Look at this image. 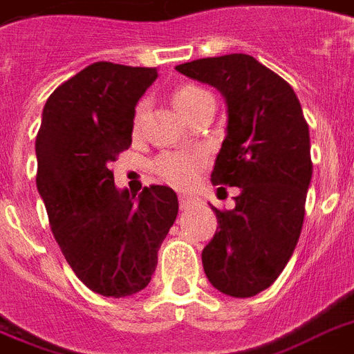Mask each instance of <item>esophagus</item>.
Returning <instances> with one entry per match:
<instances>
[{"mask_svg":"<svg viewBox=\"0 0 354 354\" xmlns=\"http://www.w3.org/2000/svg\"><path fill=\"white\" fill-rule=\"evenodd\" d=\"M202 202H200V198H196V196H187V194H182L180 196V207L182 209H191V207H196V205H200Z\"/></svg>","mask_w":354,"mask_h":354,"instance_id":"esophagus-1","label":"esophagus"}]
</instances>
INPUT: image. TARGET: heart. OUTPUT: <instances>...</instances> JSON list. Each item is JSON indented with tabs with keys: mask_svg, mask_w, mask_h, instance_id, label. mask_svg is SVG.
Returning a JSON list of instances; mask_svg holds the SVG:
<instances>
[{
	"mask_svg": "<svg viewBox=\"0 0 354 354\" xmlns=\"http://www.w3.org/2000/svg\"><path fill=\"white\" fill-rule=\"evenodd\" d=\"M209 99H213L209 91L198 84H191V82L182 84L172 93V101L176 108L189 119L193 118L194 112ZM145 108H147V101H139L133 110V130L136 132L143 121ZM204 163V150H180V152H165V154L158 156L154 161V169L167 183H171L174 187H189L196 180Z\"/></svg>",
	"mask_w": 354,
	"mask_h": 354,
	"instance_id": "obj_1",
	"label": "heart"
}]
</instances>
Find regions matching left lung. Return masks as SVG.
<instances>
[{"mask_svg":"<svg viewBox=\"0 0 354 354\" xmlns=\"http://www.w3.org/2000/svg\"><path fill=\"white\" fill-rule=\"evenodd\" d=\"M176 69L226 97L227 136L211 182L241 194L232 211L213 207L218 227L202 264L216 290L252 297L279 277L301 235L313 178L307 119L292 86L250 55L200 58Z\"/></svg>","mask_w":354,"mask_h":354,"instance_id":"8db88e82","label":"left lung"}]
</instances>
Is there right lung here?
<instances>
[{
  "mask_svg": "<svg viewBox=\"0 0 354 354\" xmlns=\"http://www.w3.org/2000/svg\"><path fill=\"white\" fill-rule=\"evenodd\" d=\"M158 68L95 62L47 99L36 136V187L64 257L90 290L132 296L149 285L178 215L167 185L138 200L113 183L112 161L132 145L133 110Z\"/></svg>",
  "mask_w": 354,
  "mask_h": 354,
  "instance_id": "add662e5",
  "label": "right lung"
}]
</instances>
